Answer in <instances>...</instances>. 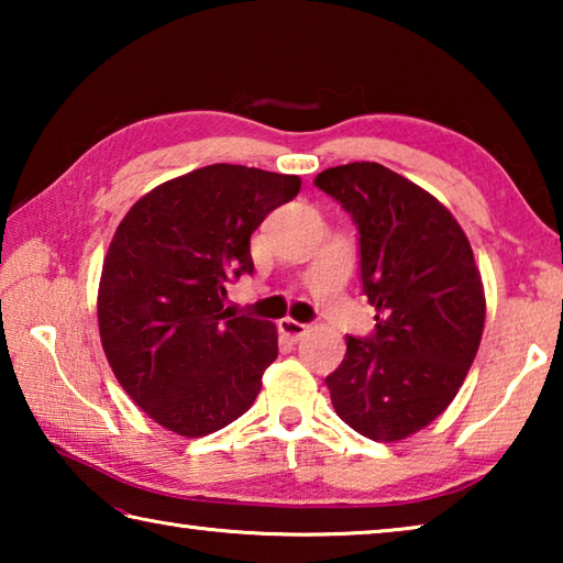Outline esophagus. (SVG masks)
Wrapping results in <instances>:
<instances>
[{
  "instance_id": "obj_1",
  "label": "esophagus",
  "mask_w": 563,
  "mask_h": 563,
  "mask_svg": "<svg viewBox=\"0 0 563 563\" xmlns=\"http://www.w3.org/2000/svg\"><path fill=\"white\" fill-rule=\"evenodd\" d=\"M278 328H280L283 335L290 338V340H302L310 332V325H305V322H298V320H292V318H283L278 322Z\"/></svg>"
}]
</instances>
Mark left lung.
I'll return each instance as SVG.
<instances>
[{"mask_svg": "<svg viewBox=\"0 0 563 563\" xmlns=\"http://www.w3.org/2000/svg\"><path fill=\"white\" fill-rule=\"evenodd\" d=\"M316 186L357 223L377 310L375 335H347L325 379L332 407L367 440H407L450 407L479 350L487 300L472 245L450 208L383 164L325 168Z\"/></svg>", "mask_w": 563, "mask_h": 563, "instance_id": "8db88e82", "label": "left lung"}]
</instances>
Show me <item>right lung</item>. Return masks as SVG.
<instances>
[{
    "label": "right lung",
    "mask_w": 563,
    "mask_h": 563,
    "mask_svg": "<svg viewBox=\"0 0 563 563\" xmlns=\"http://www.w3.org/2000/svg\"><path fill=\"white\" fill-rule=\"evenodd\" d=\"M298 190V176L203 166L141 196L113 233L101 345L119 385L168 432H218L258 397L278 330L225 316V283L253 273L251 233Z\"/></svg>",
    "instance_id": "obj_1"
}]
</instances>
